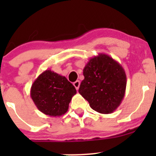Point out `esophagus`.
<instances>
[{
    "instance_id": "1",
    "label": "esophagus",
    "mask_w": 156,
    "mask_h": 156,
    "mask_svg": "<svg viewBox=\"0 0 156 156\" xmlns=\"http://www.w3.org/2000/svg\"><path fill=\"white\" fill-rule=\"evenodd\" d=\"M73 85L75 86V87L76 88V90L79 89V87H80V81H78V80H77L76 81H75V82L73 83Z\"/></svg>"
}]
</instances>
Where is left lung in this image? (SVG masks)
<instances>
[{
  "label": "left lung",
  "mask_w": 156,
  "mask_h": 156,
  "mask_svg": "<svg viewBox=\"0 0 156 156\" xmlns=\"http://www.w3.org/2000/svg\"><path fill=\"white\" fill-rule=\"evenodd\" d=\"M84 79L78 92L97 112L110 114L120 106L127 77L120 63L106 53L90 58L83 69Z\"/></svg>",
  "instance_id": "obj_1"
}]
</instances>
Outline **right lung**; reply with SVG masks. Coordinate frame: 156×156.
<instances>
[{"label": "right lung", "instance_id": "right-lung-1", "mask_svg": "<svg viewBox=\"0 0 156 156\" xmlns=\"http://www.w3.org/2000/svg\"><path fill=\"white\" fill-rule=\"evenodd\" d=\"M76 89L65 76L47 69L31 85L30 95L39 111L49 116H61L69 109Z\"/></svg>", "mask_w": 156, "mask_h": 156}]
</instances>
